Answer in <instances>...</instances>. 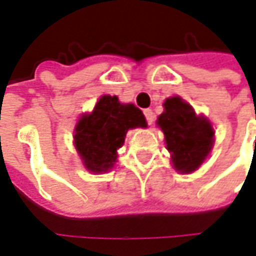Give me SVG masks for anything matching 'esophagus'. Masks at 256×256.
<instances>
[{"label":"esophagus","mask_w":256,"mask_h":256,"mask_svg":"<svg viewBox=\"0 0 256 256\" xmlns=\"http://www.w3.org/2000/svg\"><path fill=\"white\" fill-rule=\"evenodd\" d=\"M144 114H145L148 124H149V125L153 124V121H154V114H153V111H152L150 108H148V110L144 111Z\"/></svg>","instance_id":"obj_1"}]
</instances>
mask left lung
Returning <instances> with one entry per match:
<instances>
[{"label":"left lung","instance_id":"8db88e82","mask_svg":"<svg viewBox=\"0 0 256 256\" xmlns=\"http://www.w3.org/2000/svg\"><path fill=\"white\" fill-rule=\"evenodd\" d=\"M164 111L158 125L163 131L172 167L181 174L195 172L205 162L214 142V131L209 120L196 116L191 106L180 96L166 98Z\"/></svg>","mask_w":256,"mask_h":256}]
</instances>
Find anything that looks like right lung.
Wrapping results in <instances>:
<instances>
[{
  "label": "right lung",
  "instance_id": "add662e5",
  "mask_svg": "<svg viewBox=\"0 0 256 256\" xmlns=\"http://www.w3.org/2000/svg\"><path fill=\"white\" fill-rule=\"evenodd\" d=\"M146 125L145 116L138 107L132 103L122 104L117 96L104 94L90 114L78 121L74 144L89 172H106L116 164L117 150L124 145L128 130Z\"/></svg>",
  "mask_w": 256,
  "mask_h": 256
}]
</instances>
